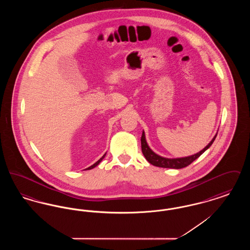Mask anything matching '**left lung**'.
Instances as JSON below:
<instances>
[{
  "label": "left lung",
  "instance_id": "left-lung-1",
  "mask_svg": "<svg viewBox=\"0 0 250 250\" xmlns=\"http://www.w3.org/2000/svg\"><path fill=\"white\" fill-rule=\"evenodd\" d=\"M217 133L214 135V138L212 139V141L208 143V145H206L202 151H200L197 154L194 155H188V156H185V157H176V158H167L164 157L161 155L155 154V152L149 147L148 143L146 142V138H145V132L143 131V136L141 139L142 142V151H143V155L146 158V160L155 167H166V168H183L185 167H188L190 165L191 163L196 160L198 157H200L201 155L208 149L210 148V146L213 144L215 137H216Z\"/></svg>",
  "mask_w": 250,
  "mask_h": 250
}]
</instances>
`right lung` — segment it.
Here are the masks:
<instances>
[{"label": "right lung", "instance_id": "right-lung-1", "mask_svg": "<svg viewBox=\"0 0 250 250\" xmlns=\"http://www.w3.org/2000/svg\"><path fill=\"white\" fill-rule=\"evenodd\" d=\"M105 156H106V154L103 155V156H102V157H101V158H100L98 161H96L94 165H92V166L89 167H87V168H85V169H92V168H94V167H95L97 166V165H98V164H99V163H100V162L103 160V158H104Z\"/></svg>", "mask_w": 250, "mask_h": 250}]
</instances>
